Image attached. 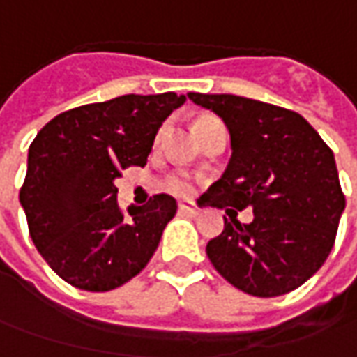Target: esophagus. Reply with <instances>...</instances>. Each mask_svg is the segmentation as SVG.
Wrapping results in <instances>:
<instances>
[{
    "instance_id": "obj_1",
    "label": "esophagus",
    "mask_w": 357,
    "mask_h": 357,
    "mask_svg": "<svg viewBox=\"0 0 357 357\" xmlns=\"http://www.w3.org/2000/svg\"><path fill=\"white\" fill-rule=\"evenodd\" d=\"M179 211H181V213H185V215H197V207L190 202L179 203Z\"/></svg>"
}]
</instances>
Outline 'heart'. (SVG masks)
I'll return each instance as SVG.
<instances>
[{
    "mask_svg": "<svg viewBox=\"0 0 357 357\" xmlns=\"http://www.w3.org/2000/svg\"><path fill=\"white\" fill-rule=\"evenodd\" d=\"M213 120H215V118H202V120L197 122V128L203 126V124L213 122ZM164 188H166L169 193H176V195H190L191 191H193V188H195V183H193L191 176L178 172V174H172V176H167V178L164 179Z\"/></svg>",
    "mask_w": 357,
    "mask_h": 357,
    "instance_id": "heart-1",
    "label": "heart"
}]
</instances>
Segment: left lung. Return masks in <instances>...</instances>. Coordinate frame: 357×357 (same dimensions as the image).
<instances>
[{"mask_svg":"<svg viewBox=\"0 0 357 357\" xmlns=\"http://www.w3.org/2000/svg\"><path fill=\"white\" fill-rule=\"evenodd\" d=\"M188 96L223 118L233 148L223 178L203 193L229 213L207 243L209 261L251 296L298 289L328 259L346 207L332 150L289 108L235 94ZM245 206L253 207L251 224L236 221Z\"/></svg>","mask_w":357,"mask_h":357,"instance_id":"8db88e82","label":"left lung"}]
</instances>
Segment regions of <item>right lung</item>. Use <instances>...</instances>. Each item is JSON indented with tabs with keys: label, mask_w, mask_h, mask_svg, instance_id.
<instances>
[{
	"label": "right lung",
	"mask_w": 357,
	"mask_h": 357,
	"mask_svg": "<svg viewBox=\"0 0 357 357\" xmlns=\"http://www.w3.org/2000/svg\"><path fill=\"white\" fill-rule=\"evenodd\" d=\"M183 94H124L61 112L29 146L19 202L47 264L70 287L108 292L134 278L178 211L160 193L120 213L114 179L146 166L155 134Z\"/></svg>",
	"instance_id": "1"
}]
</instances>
